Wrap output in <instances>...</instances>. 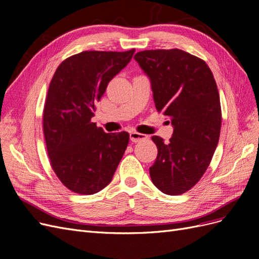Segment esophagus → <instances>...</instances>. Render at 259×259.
I'll return each mask as SVG.
<instances>
[{"label": "esophagus", "mask_w": 259, "mask_h": 259, "mask_svg": "<svg viewBox=\"0 0 259 259\" xmlns=\"http://www.w3.org/2000/svg\"><path fill=\"white\" fill-rule=\"evenodd\" d=\"M130 138L133 143H139V142H143V140H146L148 136L145 134H140L138 132H131Z\"/></svg>", "instance_id": "esophagus-1"}]
</instances>
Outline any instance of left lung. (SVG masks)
Returning a JSON list of instances; mask_svg holds the SVG:
<instances>
[{
	"label": "left lung",
	"instance_id": "1",
	"mask_svg": "<svg viewBox=\"0 0 259 259\" xmlns=\"http://www.w3.org/2000/svg\"><path fill=\"white\" fill-rule=\"evenodd\" d=\"M134 58L150 79L156 110L174 127L168 143L152 136L158 156L151 180L165 194L185 193L205 173L221 135L214 75L204 60L178 49L143 51Z\"/></svg>",
	"mask_w": 259,
	"mask_h": 259
}]
</instances>
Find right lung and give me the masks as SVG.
<instances>
[{"mask_svg": "<svg viewBox=\"0 0 259 259\" xmlns=\"http://www.w3.org/2000/svg\"><path fill=\"white\" fill-rule=\"evenodd\" d=\"M134 53H79L61 62L50 83L43 111L46 148L55 174L75 193L94 194L110 184L127 148L128 133L107 134L92 117L108 83Z\"/></svg>", "mask_w": 259, "mask_h": 259, "instance_id": "obj_1", "label": "right lung"}]
</instances>
